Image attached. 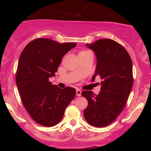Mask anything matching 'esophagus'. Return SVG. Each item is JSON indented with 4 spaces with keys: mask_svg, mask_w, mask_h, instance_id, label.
<instances>
[{
    "mask_svg": "<svg viewBox=\"0 0 151 151\" xmlns=\"http://www.w3.org/2000/svg\"><path fill=\"white\" fill-rule=\"evenodd\" d=\"M81 94V90L77 89V91H76V95H77V96H80Z\"/></svg>",
    "mask_w": 151,
    "mask_h": 151,
    "instance_id": "1",
    "label": "esophagus"
}]
</instances>
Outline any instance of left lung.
I'll return each instance as SVG.
<instances>
[{
	"label": "left lung",
	"instance_id": "1",
	"mask_svg": "<svg viewBox=\"0 0 151 151\" xmlns=\"http://www.w3.org/2000/svg\"><path fill=\"white\" fill-rule=\"evenodd\" d=\"M94 52L97 59L92 77L102 79L98 95L84 91L88 101L84 116L90 125L104 127L111 124L124 109L133 84L132 60L121 45L111 39H100L86 45Z\"/></svg>",
	"mask_w": 151,
	"mask_h": 151
}]
</instances>
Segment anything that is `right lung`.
<instances>
[{
    "label": "right lung",
    "mask_w": 151,
    "mask_h": 151,
    "mask_svg": "<svg viewBox=\"0 0 151 151\" xmlns=\"http://www.w3.org/2000/svg\"><path fill=\"white\" fill-rule=\"evenodd\" d=\"M76 45L37 38L22 50L15 81L22 104L38 124L47 127L58 124L75 96V89H60L52 85L49 78L55 77L64 55Z\"/></svg>",
    "instance_id": "1"
}]
</instances>
